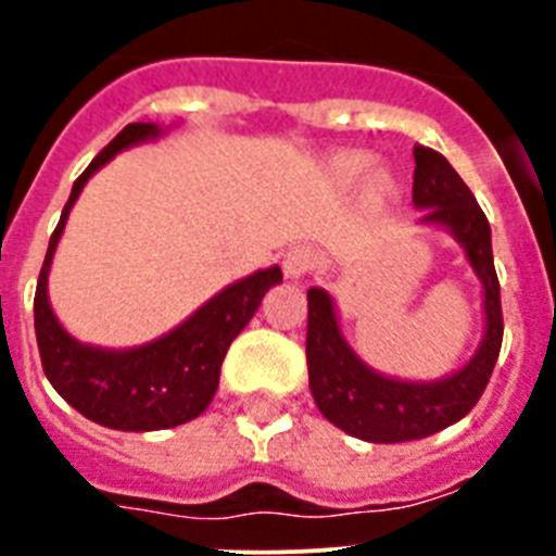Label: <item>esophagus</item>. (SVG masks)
Here are the masks:
<instances>
[{
  "label": "esophagus",
  "instance_id": "1",
  "mask_svg": "<svg viewBox=\"0 0 556 556\" xmlns=\"http://www.w3.org/2000/svg\"><path fill=\"white\" fill-rule=\"evenodd\" d=\"M314 267H317V255L308 248H292L283 255V273H287V278H292V281L308 275Z\"/></svg>",
  "mask_w": 556,
  "mask_h": 556
}]
</instances>
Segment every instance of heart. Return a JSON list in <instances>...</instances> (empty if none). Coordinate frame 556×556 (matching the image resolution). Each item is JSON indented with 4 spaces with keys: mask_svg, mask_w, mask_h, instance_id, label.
Wrapping results in <instances>:
<instances>
[{
    "mask_svg": "<svg viewBox=\"0 0 556 556\" xmlns=\"http://www.w3.org/2000/svg\"><path fill=\"white\" fill-rule=\"evenodd\" d=\"M365 169H367L365 155H342V159L337 161V172L348 180L356 178V175H362ZM390 189H392L390 175H387V172H376V175H372V194H378V198H381V194H387Z\"/></svg>",
    "mask_w": 556,
    "mask_h": 556,
    "instance_id": "heart-1",
    "label": "heart"
}]
</instances>
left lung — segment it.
Segmentation results:
<instances>
[{"instance_id":"1","label":"left lung","mask_w":556,"mask_h":556,"mask_svg":"<svg viewBox=\"0 0 556 556\" xmlns=\"http://www.w3.org/2000/svg\"><path fill=\"white\" fill-rule=\"evenodd\" d=\"M412 203L426 208L420 223L440 225L465 248L470 267L484 287V339L468 365L440 381L387 378L351 351L339 331L331 294L308 289L306 365L312 395L337 429L367 443H406L443 431L468 415L493 376L504 339L501 287L493 264L490 223L473 191L454 166L429 147H415Z\"/></svg>"}]
</instances>
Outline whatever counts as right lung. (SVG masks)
<instances>
[{
  "mask_svg": "<svg viewBox=\"0 0 556 556\" xmlns=\"http://www.w3.org/2000/svg\"><path fill=\"white\" fill-rule=\"evenodd\" d=\"M159 132L152 122H132L75 180L68 203L63 205L61 223L49 239L33 303L38 353L49 384L83 417L116 431L172 429L203 415L219 387V367L230 342L248 326L267 289L281 283L283 278L281 267L258 269L214 294L175 331L139 348L105 351L68 337L47 298L49 264L68 211L100 166H105L125 147L155 139Z\"/></svg>",
  "mask_w": 556,
  "mask_h": 556,
  "instance_id": "obj_1",
  "label": "right lung"
}]
</instances>
